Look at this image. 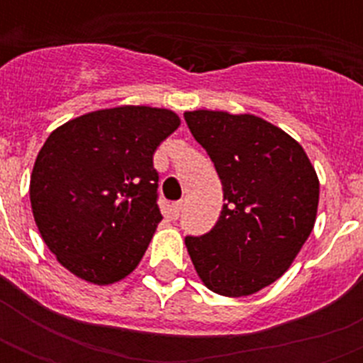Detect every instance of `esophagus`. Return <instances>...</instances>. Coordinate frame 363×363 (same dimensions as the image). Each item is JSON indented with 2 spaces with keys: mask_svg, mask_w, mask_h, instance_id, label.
<instances>
[{
  "mask_svg": "<svg viewBox=\"0 0 363 363\" xmlns=\"http://www.w3.org/2000/svg\"><path fill=\"white\" fill-rule=\"evenodd\" d=\"M171 216L173 218H179V215H181V211H182V201H175V203H171Z\"/></svg>",
  "mask_w": 363,
  "mask_h": 363,
  "instance_id": "obj_1",
  "label": "esophagus"
}]
</instances>
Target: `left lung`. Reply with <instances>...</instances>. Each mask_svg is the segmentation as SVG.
<instances>
[{"mask_svg": "<svg viewBox=\"0 0 363 363\" xmlns=\"http://www.w3.org/2000/svg\"><path fill=\"white\" fill-rule=\"evenodd\" d=\"M184 121L220 177L224 201L213 230L186 235L199 279L241 298L275 282L313 232L318 179L298 141L254 115L192 111Z\"/></svg>", "mask_w": 363, "mask_h": 363, "instance_id": "obj_1", "label": "left lung"}]
</instances>
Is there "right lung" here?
Instances as JSON below:
<instances>
[{
    "label": "right lung",
    "mask_w": 363,
    "mask_h": 363,
    "mask_svg": "<svg viewBox=\"0 0 363 363\" xmlns=\"http://www.w3.org/2000/svg\"><path fill=\"white\" fill-rule=\"evenodd\" d=\"M179 124L167 109L125 105L48 135L31 173V211L65 269L94 284L135 269L162 220L154 150Z\"/></svg>",
    "instance_id": "add662e5"
}]
</instances>
